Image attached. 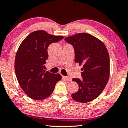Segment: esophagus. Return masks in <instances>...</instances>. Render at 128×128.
Here are the masks:
<instances>
[{
    "instance_id": "1",
    "label": "esophagus",
    "mask_w": 128,
    "mask_h": 128,
    "mask_svg": "<svg viewBox=\"0 0 128 128\" xmlns=\"http://www.w3.org/2000/svg\"><path fill=\"white\" fill-rule=\"evenodd\" d=\"M62 78L64 80L68 81V82H71L72 81V78L70 77H66V76H62Z\"/></svg>"
}]
</instances>
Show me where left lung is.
Segmentation results:
<instances>
[{
    "label": "left lung",
    "mask_w": 128,
    "mask_h": 128,
    "mask_svg": "<svg viewBox=\"0 0 128 128\" xmlns=\"http://www.w3.org/2000/svg\"><path fill=\"white\" fill-rule=\"evenodd\" d=\"M64 40L73 46L75 62L83 65L82 78H72L79 88L72 94V98L78 102H89L99 96L109 80L110 58L108 50L103 42L87 33L77 34Z\"/></svg>",
    "instance_id": "8db88e82"
}]
</instances>
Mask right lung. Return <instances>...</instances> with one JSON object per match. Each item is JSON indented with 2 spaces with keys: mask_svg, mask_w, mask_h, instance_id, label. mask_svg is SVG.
Returning <instances> with one entry per match:
<instances>
[{
  "mask_svg": "<svg viewBox=\"0 0 128 128\" xmlns=\"http://www.w3.org/2000/svg\"><path fill=\"white\" fill-rule=\"evenodd\" d=\"M63 38L36 30L20 44L16 54L14 70L19 85L29 98L34 100L48 98L61 79L60 74L45 71L44 64L48 59V46Z\"/></svg>",
  "mask_w": 128,
  "mask_h": 128,
  "instance_id": "1",
  "label": "right lung"
}]
</instances>
